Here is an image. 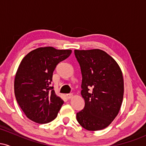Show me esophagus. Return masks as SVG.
Returning a JSON list of instances; mask_svg holds the SVG:
<instances>
[{
  "instance_id": "1",
  "label": "esophagus",
  "mask_w": 146,
  "mask_h": 146,
  "mask_svg": "<svg viewBox=\"0 0 146 146\" xmlns=\"http://www.w3.org/2000/svg\"><path fill=\"white\" fill-rule=\"evenodd\" d=\"M72 96H73V95H72L71 93H69V94H66V98H67L68 100H69V99H71V98H72Z\"/></svg>"
}]
</instances>
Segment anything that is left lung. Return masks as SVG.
<instances>
[{
  "instance_id": "8db88e82",
  "label": "left lung",
  "mask_w": 146,
  "mask_h": 146,
  "mask_svg": "<svg viewBox=\"0 0 146 146\" xmlns=\"http://www.w3.org/2000/svg\"><path fill=\"white\" fill-rule=\"evenodd\" d=\"M81 69V95L84 107L77 113L78 123L88 130L108 126L123 101V79L115 60L100 49L75 50Z\"/></svg>"
}]
</instances>
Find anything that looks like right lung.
<instances>
[{
    "instance_id": "obj_1",
    "label": "right lung",
    "mask_w": 146,
    "mask_h": 146,
    "mask_svg": "<svg viewBox=\"0 0 146 146\" xmlns=\"http://www.w3.org/2000/svg\"><path fill=\"white\" fill-rule=\"evenodd\" d=\"M71 52L41 47L31 51L22 60L15 77L14 93L18 105L29 119L46 123L57 117L64 102L50 84L57 65L68 58Z\"/></svg>"
}]
</instances>
